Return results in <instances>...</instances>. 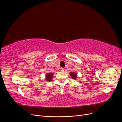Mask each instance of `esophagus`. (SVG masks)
<instances>
[{
    "label": "esophagus",
    "instance_id": "1",
    "mask_svg": "<svg viewBox=\"0 0 122 122\" xmlns=\"http://www.w3.org/2000/svg\"><path fill=\"white\" fill-rule=\"evenodd\" d=\"M64 70H65V69H64V68H61V71H64Z\"/></svg>",
    "mask_w": 122,
    "mask_h": 122
}]
</instances>
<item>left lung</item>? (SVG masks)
Listing matches in <instances>:
<instances>
[{"label":"left lung","mask_w":122,"mask_h":122,"mask_svg":"<svg viewBox=\"0 0 122 122\" xmlns=\"http://www.w3.org/2000/svg\"><path fill=\"white\" fill-rule=\"evenodd\" d=\"M70 75L71 76V78H73V79L76 80L77 78V73L76 72H70Z\"/></svg>","instance_id":"1"}]
</instances>
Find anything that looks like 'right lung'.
<instances>
[{
    "instance_id": "add662e5",
    "label": "right lung",
    "mask_w": 122,
    "mask_h": 122,
    "mask_svg": "<svg viewBox=\"0 0 122 122\" xmlns=\"http://www.w3.org/2000/svg\"><path fill=\"white\" fill-rule=\"evenodd\" d=\"M54 75V74L53 73H47V74L45 76V79L46 81H50L52 80V77Z\"/></svg>"
}]
</instances>
